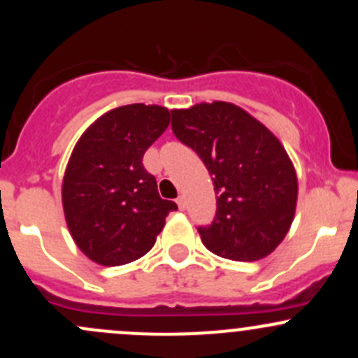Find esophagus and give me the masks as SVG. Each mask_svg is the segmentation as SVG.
I'll use <instances>...</instances> for the list:
<instances>
[{
    "label": "esophagus",
    "instance_id": "obj_1",
    "mask_svg": "<svg viewBox=\"0 0 358 358\" xmlns=\"http://www.w3.org/2000/svg\"><path fill=\"white\" fill-rule=\"evenodd\" d=\"M176 204H178V208L180 209H182V211H183V209H185V197H183V196H180L178 197V199H176Z\"/></svg>",
    "mask_w": 358,
    "mask_h": 358
}]
</instances>
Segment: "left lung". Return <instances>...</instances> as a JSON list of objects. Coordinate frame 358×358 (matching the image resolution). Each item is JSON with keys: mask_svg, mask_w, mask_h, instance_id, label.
I'll use <instances>...</instances> for the list:
<instances>
[{"mask_svg": "<svg viewBox=\"0 0 358 358\" xmlns=\"http://www.w3.org/2000/svg\"><path fill=\"white\" fill-rule=\"evenodd\" d=\"M171 129L196 150L215 185V220L197 229L202 244L234 262L268 256L286 237L298 199V178L282 143L229 102L171 110Z\"/></svg>", "mask_w": 358, "mask_h": 358, "instance_id": "1", "label": "left lung"}]
</instances>
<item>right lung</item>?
I'll list each match as a JSON object with an SVG mask.
<instances>
[{"mask_svg": "<svg viewBox=\"0 0 358 358\" xmlns=\"http://www.w3.org/2000/svg\"><path fill=\"white\" fill-rule=\"evenodd\" d=\"M169 110L131 103L107 112L81 135L64 175L62 204L71 236L92 262L126 265L156 244L169 211L143 154L166 131Z\"/></svg>", "mask_w": 358, "mask_h": 358, "instance_id": "obj_1", "label": "right lung"}]
</instances>
